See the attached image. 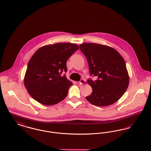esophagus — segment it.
<instances>
[{
  "instance_id": "esophagus-1",
  "label": "esophagus",
  "mask_w": 151,
  "mask_h": 151,
  "mask_svg": "<svg viewBox=\"0 0 151 151\" xmlns=\"http://www.w3.org/2000/svg\"><path fill=\"white\" fill-rule=\"evenodd\" d=\"M86 83V80L85 79H81V80H80V81L79 82V83L80 84H84Z\"/></svg>"
}]
</instances>
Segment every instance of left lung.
<instances>
[{"label": "left lung", "instance_id": "obj_1", "mask_svg": "<svg viewBox=\"0 0 151 151\" xmlns=\"http://www.w3.org/2000/svg\"><path fill=\"white\" fill-rule=\"evenodd\" d=\"M81 51L88 63V79L92 93L86 99L92 104L104 106L111 105L122 98L129 85V75L124 59L114 48L105 45L85 43L80 45Z\"/></svg>", "mask_w": 151, "mask_h": 151}]
</instances>
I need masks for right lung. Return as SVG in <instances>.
Instances as JSON below:
<instances>
[{
	"instance_id": "add662e5",
	"label": "right lung",
	"mask_w": 151,
	"mask_h": 151,
	"mask_svg": "<svg viewBox=\"0 0 151 151\" xmlns=\"http://www.w3.org/2000/svg\"><path fill=\"white\" fill-rule=\"evenodd\" d=\"M76 44L58 43L38 49L28 63L24 83L30 96L45 106L56 104L66 98L73 84L63 72L67 60L79 49Z\"/></svg>"
}]
</instances>
